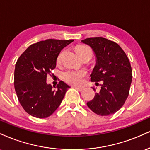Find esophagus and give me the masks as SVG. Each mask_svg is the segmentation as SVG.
Here are the masks:
<instances>
[{
    "instance_id": "34e87169",
    "label": "esophagus",
    "mask_w": 150,
    "mask_h": 150,
    "mask_svg": "<svg viewBox=\"0 0 150 150\" xmlns=\"http://www.w3.org/2000/svg\"><path fill=\"white\" fill-rule=\"evenodd\" d=\"M73 87H74V88L77 89L78 91H82L84 89L83 87H79V86H73Z\"/></svg>"
}]
</instances>
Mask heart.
<instances>
[{
  "mask_svg": "<svg viewBox=\"0 0 150 150\" xmlns=\"http://www.w3.org/2000/svg\"><path fill=\"white\" fill-rule=\"evenodd\" d=\"M76 52L79 56L87 52L92 53V50L88 46H79L76 48ZM61 58V54L58 56V60L59 61ZM86 75V71L85 70H70L65 71L63 73V78L67 82L73 85H79L82 82V79Z\"/></svg>",
  "mask_w": 150,
  "mask_h": 150,
  "instance_id": "b5f03b06",
  "label": "heart"
}]
</instances>
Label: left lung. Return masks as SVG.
I'll list each match as a JSON object with an SVG mask.
<instances>
[{
  "label": "left lung",
  "instance_id": "obj_1",
  "mask_svg": "<svg viewBox=\"0 0 150 150\" xmlns=\"http://www.w3.org/2000/svg\"><path fill=\"white\" fill-rule=\"evenodd\" d=\"M81 42L90 46L95 55L96 64L90 75L91 81L103 82L100 92L87 103V106L99 116L113 114L128 97L132 82L128 58L118 44L104 37L87 38Z\"/></svg>",
  "mask_w": 150,
  "mask_h": 150
}]
</instances>
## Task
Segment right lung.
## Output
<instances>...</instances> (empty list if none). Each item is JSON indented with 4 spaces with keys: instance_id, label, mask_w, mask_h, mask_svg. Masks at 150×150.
<instances>
[{
    "instance_id": "right-lung-1",
    "label": "right lung",
    "mask_w": 150,
    "mask_h": 150,
    "mask_svg": "<svg viewBox=\"0 0 150 150\" xmlns=\"http://www.w3.org/2000/svg\"><path fill=\"white\" fill-rule=\"evenodd\" d=\"M73 41H41L29 46L18 58L15 68V89L20 104L31 116L49 117L61 104L70 86L60 81L57 89H53L46 82V77L56 68L61 50Z\"/></svg>"
}]
</instances>
